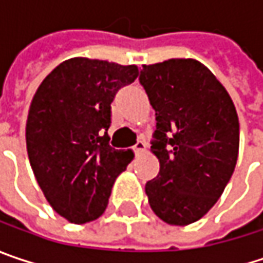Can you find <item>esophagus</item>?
Here are the masks:
<instances>
[{"label": "esophagus", "instance_id": "obj_1", "mask_svg": "<svg viewBox=\"0 0 263 263\" xmlns=\"http://www.w3.org/2000/svg\"><path fill=\"white\" fill-rule=\"evenodd\" d=\"M145 149V142L143 141H138L135 145H133V151L136 153V154H139V153H142Z\"/></svg>", "mask_w": 263, "mask_h": 263}]
</instances>
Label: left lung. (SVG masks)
<instances>
[{"label":"left lung","mask_w":263,"mask_h":263,"mask_svg":"<svg viewBox=\"0 0 263 263\" xmlns=\"http://www.w3.org/2000/svg\"><path fill=\"white\" fill-rule=\"evenodd\" d=\"M139 82L157 121L151 149L160 172L145 185L149 206L169 224L195 223L234 174L239 122L232 99L196 60L142 66Z\"/></svg>","instance_id":"8db88e82"}]
</instances>
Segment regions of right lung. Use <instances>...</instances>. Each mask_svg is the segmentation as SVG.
Here are the masks:
<instances>
[{
    "mask_svg": "<svg viewBox=\"0 0 263 263\" xmlns=\"http://www.w3.org/2000/svg\"><path fill=\"white\" fill-rule=\"evenodd\" d=\"M136 66L71 58L40 84L27 120L32 172L52 208L82 224L102 216L112 185L133 159L109 145L117 92L135 82Z\"/></svg>",
    "mask_w": 263,
    "mask_h": 263,
    "instance_id": "obj_1",
    "label": "right lung"
}]
</instances>
